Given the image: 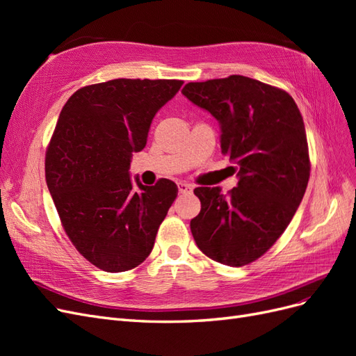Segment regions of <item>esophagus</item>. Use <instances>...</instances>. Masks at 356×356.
<instances>
[{"label":"esophagus","mask_w":356,"mask_h":356,"mask_svg":"<svg viewBox=\"0 0 356 356\" xmlns=\"http://www.w3.org/2000/svg\"><path fill=\"white\" fill-rule=\"evenodd\" d=\"M178 190H179V193H191L193 187L190 184H187V182H178Z\"/></svg>","instance_id":"obj_1"}]
</instances>
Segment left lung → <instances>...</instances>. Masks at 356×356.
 Here are the masks:
<instances>
[{"instance_id": "1", "label": "left lung", "mask_w": 356, "mask_h": 356, "mask_svg": "<svg viewBox=\"0 0 356 356\" xmlns=\"http://www.w3.org/2000/svg\"><path fill=\"white\" fill-rule=\"evenodd\" d=\"M182 95L221 127V153L238 170V187H197L202 209L190 222L199 250L225 266L260 258L293 220L305 196L310 160L303 117L270 84L230 75L188 83Z\"/></svg>"}]
</instances>
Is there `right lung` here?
<instances>
[{
  "label": "right lung",
  "instance_id": "add662e5",
  "mask_svg": "<svg viewBox=\"0 0 356 356\" xmlns=\"http://www.w3.org/2000/svg\"><path fill=\"white\" fill-rule=\"evenodd\" d=\"M182 83L117 79L86 86L60 111L46 152V182L70 241L101 270L141 264L178 195L166 178L152 187L136 178L135 188L129 168L156 113Z\"/></svg>",
  "mask_w": 356,
  "mask_h": 356
}]
</instances>
